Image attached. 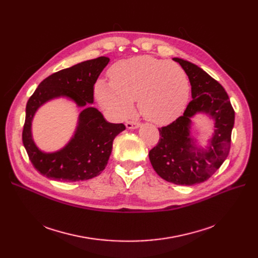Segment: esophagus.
Here are the masks:
<instances>
[{"label":"esophagus","mask_w":258,"mask_h":258,"mask_svg":"<svg viewBox=\"0 0 258 258\" xmlns=\"http://www.w3.org/2000/svg\"><path fill=\"white\" fill-rule=\"evenodd\" d=\"M125 126L128 128V130H133V128H137L140 126V123L139 122H136V121H127L125 123Z\"/></svg>","instance_id":"34e87169"}]
</instances>
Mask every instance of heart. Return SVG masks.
<instances>
[{
    "mask_svg": "<svg viewBox=\"0 0 258 258\" xmlns=\"http://www.w3.org/2000/svg\"><path fill=\"white\" fill-rule=\"evenodd\" d=\"M108 76L111 83L99 79L95 85V96L116 119L127 118L137 99L145 119L167 124L183 114L190 96V84L183 68L150 55L118 61Z\"/></svg>",
    "mask_w": 258,
    "mask_h": 258,
    "instance_id": "1",
    "label": "heart"
}]
</instances>
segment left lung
I'll list each match as a JSON object with an SVG mask.
<instances>
[{"label":"left lung","instance_id":"1","mask_svg":"<svg viewBox=\"0 0 258 258\" xmlns=\"http://www.w3.org/2000/svg\"><path fill=\"white\" fill-rule=\"evenodd\" d=\"M172 59L181 64L190 81L192 100L182 116L159 128V142L148 155L162 179L191 186L207 181L226 160L231 145L234 110L219 81L192 62L178 57ZM198 112H205L216 121L207 150L197 148L190 136V119Z\"/></svg>","mask_w":258,"mask_h":258}]
</instances>
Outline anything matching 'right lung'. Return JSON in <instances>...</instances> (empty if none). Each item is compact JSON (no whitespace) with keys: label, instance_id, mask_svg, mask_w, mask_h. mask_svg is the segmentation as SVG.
I'll use <instances>...</instances> for the list:
<instances>
[{"label":"right lung","instance_id":"right-lung-1","mask_svg":"<svg viewBox=\"0 0 258 258\" xmlns=\"http://www.w3.org/2000/svg\"><path fill=\"white\" fill-rule=\"evenodd\" d=\"M110 58L100 56L60 70L44 79L26 105L22 139L33 167L45 177L63 182H79L97 177L105 168L113 141L125 130L122 123H110L94 101V85ZM62 96L85 107L74 138L58 152L39 151L31 136V122L37 108L50 99Z\"/></svg>","mask_w":258,"mask_h":258}]
</instances>
